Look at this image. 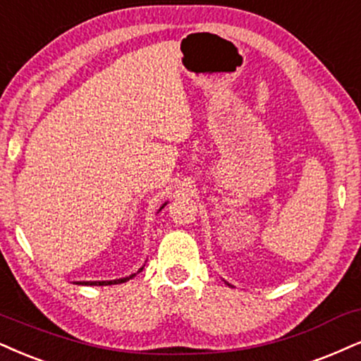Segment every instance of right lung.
<instances>
[{
	"label": "right lung",
	"instance_id": "add662e5",
	"mask_svg": "<svg viewBox=\"0 0 361 361\" xmlns=\"http://www.w3.org/2000/svg\"><path fill=\"white\" fill-rule=\"evenodd\" d=\"M135 274L132 276H127V278H122V279H114V281H83L82 284H88V286H106V284H118V283H126L128 279L133 278Z\"/></svg>",
	"mask_w": 361,
	"mask_h": 361
}]
</instances>
